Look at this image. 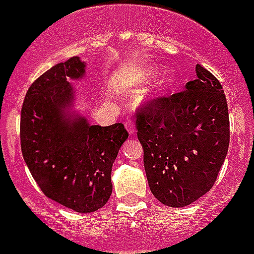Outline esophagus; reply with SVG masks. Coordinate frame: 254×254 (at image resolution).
<instances>
[{"mask_svg":"<svg viewBox=\"0 0 254 254\" xmlns=\"http://www.w3.org/2000/svg\"><path fill=\"white\" fill-rule=\"evenodd\" d=\"M125 127H127V133L130 135H133L135 133V127H134V123L131 121V120H127V123H125Z\"/></svg>","mask_w":254,"mask_h":254,"instance_id":"esophagus-1","label":"esophagus"}]
</instances>
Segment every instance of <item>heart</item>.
I'll return each mask as SVG.
<instances>
[{"label": "heart", "instance_id": "b5f03b06", "mask_svg": "<svg viewBox=\"0 0 254 254\" xmlns=\"http://www.w3.org/2000/svg\"><path fill=\"white\" fill-rule=\"evenodd\" d=\"M154 73V68L153 67H145L137 73H131L129 76L124 77V80L127 83H143L147 79H150ZM178 80V73L175 69L167 68L165 71L159 73V76L151 83L149 87L146 88V91L143 92L141 101L142 103H153L155 100L161 99L165 95H167L173 87L175 85Z\"/></svg>", "mask_w": 254, "mask_h": 254}]
</instances>
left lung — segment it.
<instances>
[{
  "mask_svg": "<svg viewBox=\"0 0 254 254\" xmlns=\"http://www.w3.org/2000/svg\"><path fill=\"white\" fill-rule=\"evenodd\" d=\"M185 91L137 113L149 187L161 203L186 207L212 189L229 146L228 105L220 81L196 65Z\"/></svg>",
  "mask_w": 254,
  "mask_h": 254,
  "instance_id": "obj_1",
  "label": "left lung"
}]
</instances>
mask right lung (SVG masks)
<instances>
[{
  "instance_id": "1",
  "label": "right lung",
  "mask_w": 254,
  "mask_h": 254,
  "mask_svg": "<svg viewBox=\"0 0 254 254\" xmlns=\"http://www.w3.org/2000/svg\"><path fill=\"white\" fill-rule=\"evenodd\" d=\"M85 75L79 57L54 65L25 96L21 111V147L30 173L46 196L80 213L107 204L111 174L127 138L123 124L91 125L84 116L68 113L72 80Z\"/></svg>"
}]
</instances>
